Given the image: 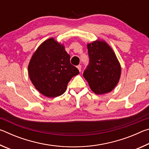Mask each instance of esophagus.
<instances>
[{
  "mask_svg": "<svg viewBox=\"0 0 149 149\" xmlns=\"http://www.w3.org/2000/svg\"><path fill=\"white\" fill-rule=\"evenodd\" d=\"M77 69L79 70V72L81 71V65H78L77 66Z\"/></svg>",
  "mask_w": 149,
  "mask_h": 149,
  "instance_id": "esophagus-1",
  "label": "esophagus"
}]
</instances>
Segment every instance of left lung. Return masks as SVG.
I'll list each match as a JSON object with an SVG mask.
<instances>
[{"label":"left lung","mask_w":149,"mask_h":149,"mask_svg":"<svg viewBox=\"0 0 149 149\" xmlns=\"http://www.w3.org/2000/svg\"><path fill=\"white\" fill-rule=\"evenodd\" d=\"M89 62L84 77L97 95L110 92L119 81L120 64L114 51L105 42L96 41L87 45Z\"/></svg>","instance_id":"left-lung-1"}]
</instances>
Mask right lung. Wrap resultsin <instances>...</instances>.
Masks as SVG:
<instances>
[{"label":"right lung","instance_id":"add662e5","mask_svg":"<svg viewBox=\"0 0 149 149\" xmlns=\"http://www.w3.org/2000/svg\"><path fill=\"white\" fill-rule=\"evenodd\" d=\"M29 75L35 88L47 97L62 95L72 78L79 74L70 64V56L53 38L40 45L28 65Z\"/></svg>","mask_w":149,"mask_h":149}]
</instances>
